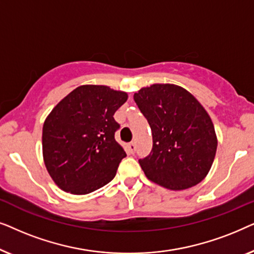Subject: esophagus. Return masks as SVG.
Returning a JSON list of instances; mask_svg holds the SVG:
<instances>
[{"instance_id": "esophagus-1", "label": "esophagus", "mask_w": 254, "mask_h": 254, "mask_svg": "<svg viewBox=\"0 0 254 254\" xmlns=\"http://www.w3.org/2000/svg\"><path fill=\"white\" fill-rule=\"evenodd\" d=\"M128 149H129V151L131 152V154H134V151H135V143H134V142H130V143L128 144Z\"/></svg>"}]
</instances>
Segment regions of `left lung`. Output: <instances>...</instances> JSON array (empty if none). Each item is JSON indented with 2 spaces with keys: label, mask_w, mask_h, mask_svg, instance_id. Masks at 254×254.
Here are the masks:
<instances>
[{
  "label": "left lung",
  "mask_w": 254,
  "mask_h": 254,
  "mask_svg": "<svg viewBox=\"0 0 254 254\" xmlns=\"http://www.w3.org/2000/svg\"><path fill=\"white\" fill-rule=\"evenodd\" d=\"M152 131V150L138 159L145 177L171 190L206 178L213 165L217 136L209 114L183 86L155 83L134 93Z\"/></svg>",
  "instance_id": "obj_1"
}]
</instances>
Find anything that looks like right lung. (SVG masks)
<instances>
[{
    "mask_svg": "<svg viewBox=\"0 0 254 254\" xmlns=\"http://www.w3.org/2000/svg\"><path fill=\"white\" fill-rule=\"evenodd\" d=\"M127 92L106 85L77 86L51 111L43 126V157L48 175L64 192L84 195L116 176L126 152L114 138V113Z\"/></svg>",
    "mask_w": 254,
    "mask_h": 254,
    "instance_id": "1",
    "label": "right lung"
}]
</instances>
